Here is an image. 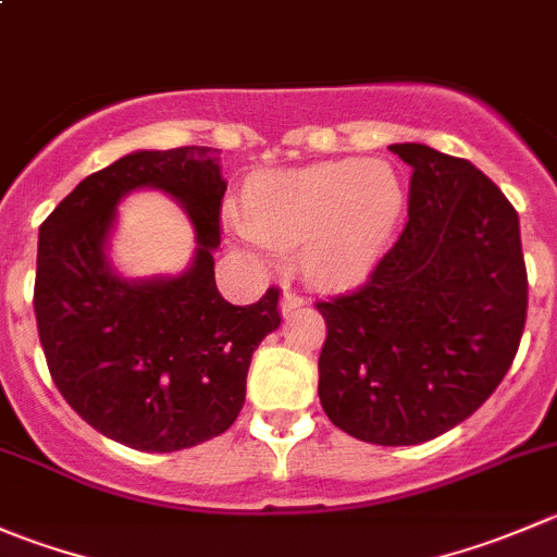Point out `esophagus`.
Here are the masks:
<instances>
[{
    "instance_id": "esophagus-1",
    "label": "esophagus",
    "mask_w": 557,
    "mask_h": 557,
    "mask_svg": "<svg viewBox=\"0 0 557 557\" xmlns=\"http://www.w3.org/2000/svg\"><path fill=\"white\" fill-rule=\"evenodd\" d=\"M305 296L299 294V290H285L283 294V301H280V310H283V315H290V312L296 310V307L305 305Z\"/></svg>"
}]
</instances>
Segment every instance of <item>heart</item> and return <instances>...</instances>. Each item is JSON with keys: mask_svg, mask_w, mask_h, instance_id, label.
I'll use <instances>...</instances> for the list:
<instances>
[{"mask_svg": "<svg viewBox=\"0 0 557 557\" xmlns=\"http://www.w3.org/2000/svg\"><path fill=\"white\" fill-rule=\"evenodd\" d=\"M399 209L403 182L392 165L350 158L258 176L242 218L252 245H301L307 277L350 285L377 261Z\"/></svg>", "mask_w": 557, "mask_h": 557, "instance_id": "b5f03b06", "label": "heart"}]
</instances>
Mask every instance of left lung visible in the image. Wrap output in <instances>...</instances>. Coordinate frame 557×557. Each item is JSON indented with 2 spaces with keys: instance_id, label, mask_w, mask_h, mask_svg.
Returning <instances> with one entry per match:
<instances>
[{
  "instance_id": "obj_1",
  "label": "left lung",
  "mask_w": 557,
  "mask_h": 557,
  "mask_svg": "<svg viewBox=\"0 0 557 557\" xmlns=\"http://www.w3.org/2000/svg\"><path fill=\"white\" fill-rule=\"evenodd\" d=\"M408 223L364 283L315 301L326 321L318 397L334 428L377 446L444 435L498 388L520 348V220L476 165L394 144Z\"/></svg>"
}]
</instances>
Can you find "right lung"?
<instances>
[{
    "instance_id": "1",
    "label": "right lung",
    "mask_w": 557,
    "mask_h": 557,
    "mask_svg": "<svg viewBox=\"0 0 557 557\" xmlns=\"http://www.w3.org/2000/svg\"><path fill=\"white\" fill-rule=\"evenodd\" d=\"M171 191L199 234L190 273L127 284L101 256L117 198ZM225 180L209 147L135 152L86 176L40 225L35 318L53 383L86 424L138 451H180L225 433L245 405L250 359L280 326V288L256 305L220 296Z\"/></svg>"
}]
</instances>
